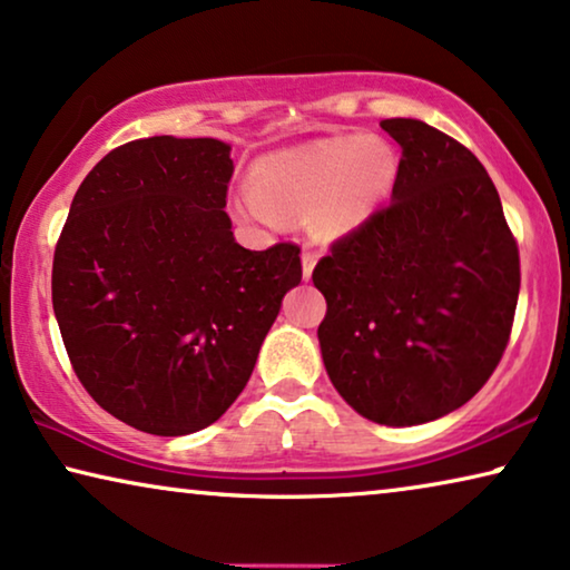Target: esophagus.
Returning a JSON list of instances; mask_svg holds the SVG:
<instances>
[{
    "instance_id": "34e87169",
    "label": "esophagus",
    "mask_w": 570,
    "mask_h": 570,
    "mask_svg": "<svg viewBox=\"0 0 570 570\" xmlns=\"http://www.w3.org/2000/svg\"><path fill=\"white\" fill-rule=\"evenodd\" d=\"M317 258H320V253L317 250H304L302 253V274H304V278H309L312 276V268H314V263H317Z\"/></svg>"
}]
</instances>
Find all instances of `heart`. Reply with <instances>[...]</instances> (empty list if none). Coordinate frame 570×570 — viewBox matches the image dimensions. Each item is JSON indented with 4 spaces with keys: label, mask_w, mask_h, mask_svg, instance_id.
<instances>
[{
    "label": "heart",
    "mask_w": 570,
    "mask_h": 570,
    "mask_svg": "<svg viewBox=\"0 0 570 570\" xmlns=\"http://www.w3.org/2000/svg\"><path fill=\"white\" fill-rule=\"evenodd\" d=\"M396 158L376 138H325L271 153L250 171L253 191L235 207L250 223L271 225L276 217H304L309 230L333 240L358 227L392 189Z\"/></svg>",
    "instance_id": "b5f03b06"
}]
</instances>
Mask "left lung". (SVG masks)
I'll return each instance as SVG.
<instances>
[{"instance_id":"left-lung-1","label":"left lung","mask_w":570,"mask_h":570,"mask_svg":"<svg viewBox=\"0 0 570 570\" xmlns=\"http://www.w3.org/2000/svg\"><path fill=\"white\" fill-rule=\"evenodd\" d=\"M381 127L402 148L392 202L312 271L333 386L363 417L410 428L463 406L507 351L520 248L473 153L428 122Z\"/></svg>"}]
</instances>
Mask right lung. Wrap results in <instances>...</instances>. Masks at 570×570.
<instances>
[{"mask_svg": "<svg viewBox=\"0 0 570 570\" xmlns=\"http://www.w3.org/2000/svg\"><path fill=\"white\" fill-rule=\"evenodd\" d=\"M230 176L223 140H130L83 178L56 243L50 288L73 373L101 410L150 435L223 417L302 282L296 243H235Z\"/></svg>", "mask_w": 570, "mask_h": 570, "instance_id": "add662e5", "label": "right lung"}]
</instances>
